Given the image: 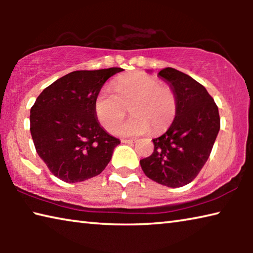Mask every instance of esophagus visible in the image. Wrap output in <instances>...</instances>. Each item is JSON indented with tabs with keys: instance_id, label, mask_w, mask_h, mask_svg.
I'll use <instances>...</instances> for the list:
<instances>
[{
	"instance_id": "esophagus-1",
	"label": "esophagus",
	"mask_w": 253,
	"mask_h": 253,
	"mask_svg": "<svg viewBox=\"0 0 253 253\" xmlns=\"http://www.w3.org/2000/svg\"><path fill=\"white\" fill-rule=\"evenodd\" d=\"M135 142H136L135 138H131V139L124 138V139H122V143H125V144H130V143H135Z\"/></svg>"
}]
</instances>
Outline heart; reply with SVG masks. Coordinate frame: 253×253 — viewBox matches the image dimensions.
<instances>
[{"mask_svg": "<svg viewBox=\"0 0 253 253\" xmlns=\"http://www.w3.org/2000/svg\"><path fill=\"white\" fill-rule=\"evenodd\" d=\"M114 90L102 88L96 96L93 110L101 126L107 130L125 117L130 107L132 117L118 126L116 134L142 135L151 130L160 134L174 121L177 111V97L168 84L142 71L130 72L118 77Z\"/></svg>", "mask_w": 253, "mask_h": 253, "instance_id": "b5f03b06", "label": "heart"}]
</instances>
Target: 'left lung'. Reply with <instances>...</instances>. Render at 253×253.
Here are the masks:
<instances>
[{
  "label": "left lung",
  "mask_w": 253,
  "mask_h": 253,
  "mask_svg": "<svg viewBox=\"0 0 253 253\" xmlns=\"http://www.w3.org/2000/svg\"><path fill=\"white\" fill-rule=\"evenodd\" d=\"M158 76L177 97V111L165 134L153 139L154 152L140 160L143 172L169 187L191 183L202 169L220 130L219 109L207 89L190 76L165 68Z\"/></svg>",
  "instance_id": "obj_1"
}]
</instances>
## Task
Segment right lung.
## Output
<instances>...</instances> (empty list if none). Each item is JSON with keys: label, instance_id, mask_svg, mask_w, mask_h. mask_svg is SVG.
I'll list each match as a JSON object with an SVG mask.
<instances>
[{"label": "right lung", "instance_id": "right-lung-1", "mask_svg": "<svg viewBox=\"0 0 253 253\" xmlns=\"http://www.w3.org/2000/svg\"><path fill=\"white\" fill-rule=\"evenodd\" d=\"M123 70L70 72L37 98L30 111V131L37 153L55 177L83 182L108 165L121 140L99 125L93 102L106 81Z\"/></svg>", "mask_w": 253, "mask_h": 253}]
</instances>
